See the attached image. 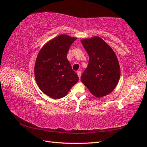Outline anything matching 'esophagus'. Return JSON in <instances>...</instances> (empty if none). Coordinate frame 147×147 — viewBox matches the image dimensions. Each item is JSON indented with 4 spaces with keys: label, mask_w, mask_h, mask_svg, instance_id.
Wrapping results in <instances>:
<instances>
[{
    "label": "esophagus",
    "mask_w": 147,
    "mask_h": 147,
    "mask_svg": "<svg viewBox=\"0 0 147 147\" xmlns=\"http://www.w3.org/2000/svg\"><path fill=\"white\" fill-rule=\"evenodd\" d=\"M77 74H78V76L79 78L80 79L81 78V75H82V73H81V71H77Z\"/></svg>",
    "instance_id": "obj_1"
}]
</instances>
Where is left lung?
<instances>
[{
    "label": "left lung",
    "instance_id": "1",
    "mask_svg": "<svg viewBox=\"0 0 147 147\" xmlns=\"http://www.w3.org/2000/svg\"><path fill=\"white\" fill-rule=\"evenodd\" d=\"M81 42L90 57L88 67L82 74V82L96 97L109 94L120 77V67L114 52L98 36Z\"/></svg>",
    "mask_w": 147,
    "mask_h": 147
}]
</instances>
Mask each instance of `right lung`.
I'll return each mask as SVG.
<instances>
[{"label":"right lung","instance_id":"right-lung-1","mask_svg":"<svg viewBox=\"0 0 147 147\" xmlns=\"http://www.w3.org/2000/svg\"><path fill=\"white\" fill-rule=\"evenodd\" d=\"M76 38L65 35L51 40L40 50L35 65V76L39 88L52 98L67 95L79 78L67 59V54Z\"/></svg>","mask_w":147,"mask_h":147}]
</instances>
